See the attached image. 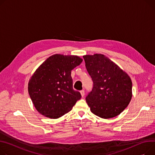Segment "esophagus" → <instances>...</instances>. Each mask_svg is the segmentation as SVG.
Wrapping results in <instances>:
<instances>
[{"instance_id": "1", "label": "esophagus", "mask_w": 155, "mask_h": 155, "mask_svg": "<svg viewBox=\"0 0 155 155\" xmlns=\"http://www.w3.org/2000/svg\"><path fill=\"white\" fill-rule=\"evenodd\" d=\"M80 92V94H81V97H83L85 95V91H84V90H81Z\"/></svg>"}]
</instances>
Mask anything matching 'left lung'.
<instances>
[{"label": "left lung", "mask_w": 155, "mask_h": 155, "mask_svg": "<svg viewBox=\"0 0 155 155\" xmlns=\"http://www.w3.org/2000/svg\"><path fill=\"white\" fill-rule=\"evenodd\" d=\"M94 86L86 97L91 111L104 118L120 115L131 101L132 81L129 75L102 54L83 56Z\"/></svg>", "instance_id": "8db88e82"}]
</instances>
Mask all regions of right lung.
<instances>
[{
    "label": "right lung",
    "mask_w": 155,
    "mask_h": 155,
    "mask_svg": "<svg viewBox=\"0 0 155 155\" xmlns=\"http://www.w3.org/2000/svg\"><path fill=\"white\" fill-rule=\"evenodd\" d=\"M83 60L77 55L55 54L41 64L31 77L28 91L36 110L56 119L70 111L81 97L73 89L71 71Z\"/></svg>",
    "instance_id": "right-lung-1"
}]
</instances>
